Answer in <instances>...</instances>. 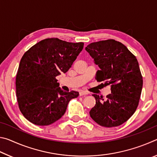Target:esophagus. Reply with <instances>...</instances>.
<instances>
[{
    "mask_svg": "<svg viewBox=\"0 0 157 157\" xmlns=\"http://www.w3.org/2000/svg\"><path fill=\"white\" fill-rule=\"evenodd\" d=\"M87 94H88V92H86L85 91H79V95H87Z\"/></svg>",
    "mask_w": 157,
    "mask_h": 157,
    "instance_id": "1",
    "label": "esophagus"
}]
</instances>
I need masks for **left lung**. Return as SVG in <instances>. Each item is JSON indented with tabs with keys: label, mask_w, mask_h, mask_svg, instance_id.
<instances>
[{
	"label": "left lung",
	"mask_w": 157,
	"mask_h": 157,
	"mask_svg": "<svg viewBox=\"0 0 157 157\" xmlns=\"http://www.w3.org/2000/svg\"><path fill=\"white\" fill-rule=\"evenodd\" d=\"M85 50L100 70L95 79L111 85L105 99L94 94L95 105L90 116L101 126L112 127L126 122L136 111L143 87V77L137 59L127 48L113 39L89 44Z\"/></svg>",
	"instance_id": "1"
}]
</instances>
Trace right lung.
<instances>
[{
    "label": "right lung",
    "mask_w": 157,
    "mask_h": 157,
    "mask_svg": "<svg viewBox=\"0 0 157 157\" xmlns=\"http://www.w3.org/2000/svg\"><path fill=\"white\" fill-rule=\"evenodd\" d=\"M84 47L57 38L44 39L32 46L21 58L16 78L18 107L30 123L44 126L65 113L71 99L79 93L62 91L56 77L66 73Z\"/></svg>",
    "instance_id": "right-lung-1"
}]
</instances>
